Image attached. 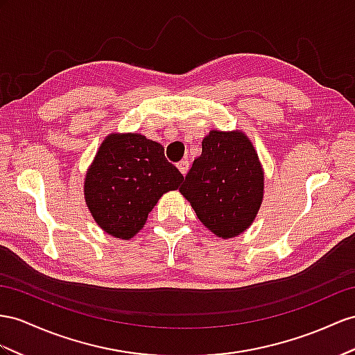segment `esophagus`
Listing matches in <instances>:
<instances>
[{"label": "esophagus", "instance_id": "34e87169", "mask_svg": "<svg viewBox=\"0 0 355 355\" xmlns=\"http://www.w3.org/2000/svg\"><path fill=\"white\" fill-rule=\"evenodd\" d=\"M177 168H178V171L181 172V174L186 175L187 171H189V162L187 160H181L180 163H177Z\"/></svg>", "mask_w": 355, "mask_h": 355}]
</instances>
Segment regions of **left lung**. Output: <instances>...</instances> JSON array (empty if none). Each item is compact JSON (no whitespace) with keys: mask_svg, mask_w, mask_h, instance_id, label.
Returning a JSON list of instances; mask_svg holds the SVG:
<instances>
[{"mask_svg":"<svg viewBox=\"0 0 355 355\" xmlns=\"http://www.w3.org/2000/svg\"><path fill=\"white\" fill-rule=\"evenodd\" d=\"M180 193L216 237L234 239L246 231L264 199V169L249 136L210 130Z\"/></svg>","mask_w":355,"mask_h":355,"instance_id":"8db88e82","label":"left lung"}]
</instances>
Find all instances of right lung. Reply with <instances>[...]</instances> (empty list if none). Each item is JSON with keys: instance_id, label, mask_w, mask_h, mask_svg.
Masks as SVG:
<instances>
[{"instance_id": "right-lung-1", "label": "right lung", "mask_w": 355, "mask_h": 355, "mask_svg": "<svg viewBox=\"0 0 355 355\" xmlns=\"http://www.w3.org/2000/svg\"><path fill=\"white\" fill-rule=\"evenodd\" d=\"M184 177L156 141L141 133H109L87 169L84 196L94 222L115 239L138 234L163 193Z\"/></svg>"}]
</instances>
